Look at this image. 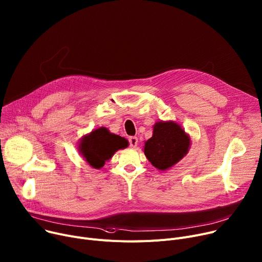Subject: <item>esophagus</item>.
I'll list each match as a JSON object with an SVG mask.
<instances>
[{
	"label": "esophagus",
	"instance_id": "esophagus-1",
	"mask_svg": "<svg viewBox=\"0 0 262 262\" xmlns=\"http://www.w3.org/2000/svg\"><path fill=\"white\" fill-rule=\"evenodd\" d=\"M137 143H138V139H137V137H135V136H131V137L129 138V145H130V147H131V148H135V147L137 146Z\"/></svg>",
	"mask_w": 262,
	"mask_h": 262
}]
</instances>
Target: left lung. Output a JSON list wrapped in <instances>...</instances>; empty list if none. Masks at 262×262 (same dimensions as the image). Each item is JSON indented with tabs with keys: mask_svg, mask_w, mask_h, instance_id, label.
Listing matches in <instances>:
<instances>
[{
	"mask_svg": "<svg viewBox=\"0 0 262 262\" xmlns=\"http://www.w3.org/2000/svg\"><path fill=\"white\" fill-rule=\"evenodd\" d=\"M190 145V136L178 124L160 120L153 126V135L145 143L144 152L156 169L165 171L186 156Z\"/></svg>",
	"mask_w": 262,
	"mask_h": 262,
	"instance_id": "1",
	"label": "left lung"
}]
</instances>
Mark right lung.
Returning <instances> with one entry per match:
<instances>
[{
  "label": "right lung",
  "instance_id": "add662e5",
  "mask_svg": "<svg viewBox=\"0 0 262 262\" xmlns=\"http://www.w3.org/2000/svg\"><path fill=\"white\" fill-rule=\"evenodd\" d=\"M128 145L126 138L111 133L105 127H100L82 137L78 152L92 168L100 169L117 150L125 149Z\"/></svg>",
  "mask_w": 262,
  "mask_h": 262
}]
</instances>
